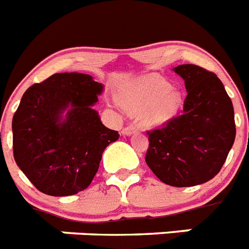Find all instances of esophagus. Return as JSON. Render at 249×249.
I'll return each instance as SVG.
<instances>
[{
  "label": "esophagus",
  "mask_w": 249,
  "mask_h": 249,
  "mask_svg": "<svg viewBox=\"0 0 249 249\" xmlns=\"http://www.w3.org/2000/svg\"><path fill=\"white\" fill-rule=\"evenodd\" d=\"M139 132V128H137L135 124H131V126L126 127V128H123L122 133L124 135V136H131V135H133V133H137Z\"/></svg>",
  "instance_id": "esophagus-1"
}]
</instances>
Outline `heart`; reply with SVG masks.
Here are the masks:
<instances>
[{"mask_svg": "<svg viewBox=\"0 0 249 249\" xmlns=\"http://www.w3.org/2000/svg\"><path fill=\"white\" fill-rule=\"evenodd\" d=\"M131 112L139 113L145 126H160L170 121L179 109L182 98L178 90L158 76H146L133 84L123 96Z\"/></svg>", "mask_w": 249, "mask_h": 249, "instance_id": "1", "label": "heart"}]
</instances>
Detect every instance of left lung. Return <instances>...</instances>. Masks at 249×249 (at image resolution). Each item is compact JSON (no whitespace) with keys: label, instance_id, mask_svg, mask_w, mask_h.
Masks as SVG:
<instances>
[{"label":"left lung","instance_id":"left-lung-1","mask_svg":"<svg viewBox=\"0 0 249 249\" xmlns=\"http://www.w3.org/2000/svg\"><path fill=\"white\" fill-rule=\"evenodd\" d=\"M187 96L180 116L163 128L147 131L146 164L163 183L192 187L220 172L235 140L234 108L215 73L196 65H179Z\"/></svg>","mask_w":249,"mask_h":249}]
</instances>
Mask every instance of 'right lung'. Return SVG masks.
I'll list each match as a JSON object with an SVG mask.
<instances>
[{
    "instance_id": "1",
    "label": "right lung",
    "mask_w": 249,
    "mask_h": 249,
    "mask_svg": "<svg viewBox=\"0 0 249 249\" xmlns=\"http://www.w3.org/2000/svg\"><path fill=\"white\" fill-rule=\"evenodd\" d=\"M104 90L86 73H54L30 86L12 118V149L28 179L49 196H71L91 183L103 151L118 140L94 109Z\"/></svg>"
}]
</instances>
